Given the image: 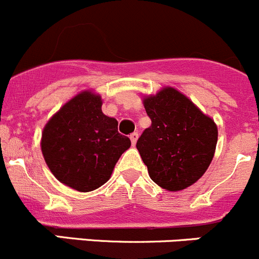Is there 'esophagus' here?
Wrapping results in <instances>:
<instances>
[{
  "mask_svg": "<svg viewBox=\"0 0 259 259\" xmlns=\"http://www.w3.org/2000/svg\"><path fill=\"white\" fill-rule=\"evenodd\" d=\"M138 138H139V134H138V133H133V134H130V140H132L133 145L137 144Z\"/></svg>",
  "mask_w": 259,
  "mask_h": 259,
  "instance_id": "obj_1",
  "label": "esophagus"
}]
</instances>
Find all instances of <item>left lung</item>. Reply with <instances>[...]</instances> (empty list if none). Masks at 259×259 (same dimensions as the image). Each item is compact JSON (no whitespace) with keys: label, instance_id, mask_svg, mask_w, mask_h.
Listing matches in <instances>:
<instances>
[{"label":"left lung","instance_id":"obj_1","mask_svg":"<svg viewBox=\"0 0 259 259\" xmlns=\"http://www.w3.org/2000/svg\"><path fill=\"white\" fill-rule=\"evenodd\" d=\"M151 125L137 148L159 187L178 192L194 184L208 169L215 151L218 129L189 99L174 88L144 98Z\"/></svg>","mask_w":259,"mask_h":259}]
</instances>
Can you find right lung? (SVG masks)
I'll use <instances>...</instances> for the list:
<instances>
[{
	"instance_id": "1",
	"label": "right lung",
	"mask_w": 259,
	"mask_h": 259,
	"mask_svg": "<svg viewBox=\"0 0 259 259\" xmlns=\"http://www.w3.org/2000/svg\"><path fill=\"white\" fill-rule=\"evenodd\" d=\"M101 96L82 91L45 125L41 150L51 173L77 192L98 189L132 145L117 132V120L101 111Z\"/></svg>"
}]
</instances>
